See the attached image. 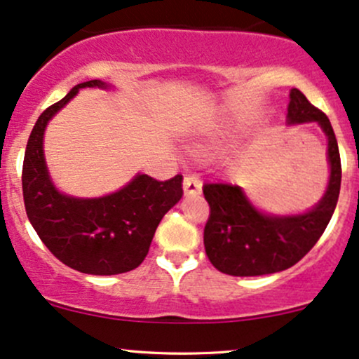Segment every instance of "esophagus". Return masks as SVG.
Instances as JSON below:
<instances>
[{
	"label": "esophagus",
	"mask_w": 359,
	"mask_h": 359,
	"mask_svg": "<svg viewBox=\"0 0 359 359\" xmlns=\"http://www.w3.org/2000/svg\"><path fill=\"white\" fill-rule=\"evenodd\" d=\"M203 191V182L199 180V177L196 175H187L184 179V194L185 196H199Z\"/></svg>",
	"instance_id": "1"
}]
</instances>
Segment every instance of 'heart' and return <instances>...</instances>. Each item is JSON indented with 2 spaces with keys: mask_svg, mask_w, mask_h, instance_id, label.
<instances>
[{
  "mask_svg": "<svg viewBox=\"0 0 359 359\" xmlns=\"http://www.w3.org/2000/svg\"><path fill=\"white\" fill-rule=\"evenodd\" d=\"M219 147V142L217 140H211V142H205V143H199V145L196 147V151L199 155H205L209 154V151L214 150V148Z\"/></svg>",
  "mask_w": 359,
  "mask_h": 359,
  "instance_id": "b5f03b06",
  "label": "heart"
}]
</instances>
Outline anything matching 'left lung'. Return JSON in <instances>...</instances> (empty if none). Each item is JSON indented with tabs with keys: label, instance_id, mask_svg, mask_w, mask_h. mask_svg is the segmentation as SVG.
I'll list each match as a JSON object with an SVG mask.
<instances>
[{
	"label": "left lung",
	"instance_id": "obj_1",
	"mask_svg": "<svg viewBox=\"0 0 359 359\" xmlns=\"http://www.w3.org/2000/svg\"><path fill=\"white\" fill-rule=\"evenodd\" d=\"M316 121L327 137L329 184L319 204L295 216L258 211L240 185L204 184L211 212L204 228L209 262L233 277H258L287 270L300 262L323 236L334 212L341 189V158L331 121L299 89L290 90L287 123Z\"/></svg>",
	"mask_w": 359,
	"mask_h": 359
}]
</instances>
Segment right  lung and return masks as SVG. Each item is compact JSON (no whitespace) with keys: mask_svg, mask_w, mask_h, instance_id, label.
Masks as SVG:
<instances>
[{"mask_svg":"<svg viewBox=\"0 0 359 359\" xmlns=\"http://www.w3.org/2000/svg\"><path fill=\"white\" fill-rule=\"evenodd\" d=\"M82 88L109 86L100 79L74 86L36 119L23 158L25 209L40 240L64 265L89 275L125 273L145 259L156 226L182 197V175L160 182L138 174L118 192L96 199L57 191L43 156L45 126Z\"/></svg>","mask_w":359,"mask_h":359,"instance_id":"add662e5","label":"right lung"}]
</instances>
